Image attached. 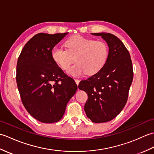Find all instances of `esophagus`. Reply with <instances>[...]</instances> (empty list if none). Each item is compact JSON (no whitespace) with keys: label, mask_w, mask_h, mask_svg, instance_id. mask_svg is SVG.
I'll return each mask as SVG.
<instances>
[{"label":"esophagus","mask_w":154,"mask_h":154,"mask_svg":"<svg viewBox=\"0 0 154 154\" xmlns=\"http://www.w3.org/2000/svg\"><path fill=\"white\" fill-rule=\"evenodd\" d=\"M74 80L75 81V83H76V84L78 85H79V82H80V80L79 79H75Z\"/></svg>","instance_id":"1"}]
</instances>
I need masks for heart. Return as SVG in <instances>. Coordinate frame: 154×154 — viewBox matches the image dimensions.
Masks as SVG:
<instances>
[{"label":"heart","instance_id":"b5f03b06","mask_svg":"<svg viewBox=\"0 0 154 154\" xmlns=\"http://www.w3.org/2000/svg\"><path fill=\"white\" fill-rule=\"evenodd\" d=\"M65 45L66 50L57 46L53 48L51 57L64 70L67 69L75 60L77 63L68 69V73L73 76H79L85 72L89 75L97 73L109 58V45L103 40L77 35L69 38Z\"/></svg>","mask_w":154,"mask_h":154}]
</instances>
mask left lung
Returning a JSON list of instances; mask_svg holds the SVG:
<instances>
[{"mask_svg": "<svg viewBox=\"0 0 154 154\" xmlns=\"http://www.w3.org/2000/svg\"><path fill=\"white\" fill-rule=\"evenodd\" d=\"M100 35L109 47L104 67L97 73L81 81L79 89L87 93L84 109L93 122H106L119 114L127 102L133 80L132 63L128 50L119 38L109 33Z\"/></svg>", "mask_w": 154, "mask_h": 154, "instance_id": "left-lung-1", "label": "left lung"}]
</instances>
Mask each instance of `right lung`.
<instances>
[{
  "instance_id": "right-lung-1",
  "label": "right lung",
  "mask_w": 154,
  "mask_h": 154,
  "mask_svg": "<svg viewBox=\"0 0 154 154\" xmlns=\"http://www.w3.org/2000/svg\"><path fill=\"white\" fill-rule=\"evenodd\" d=\"M68 32L39 33L29 40L20 54L16 65V83L25 109L44 123L57 122L77 85L55 63L51 52Z\"/></svg>"
}]
</instances>
